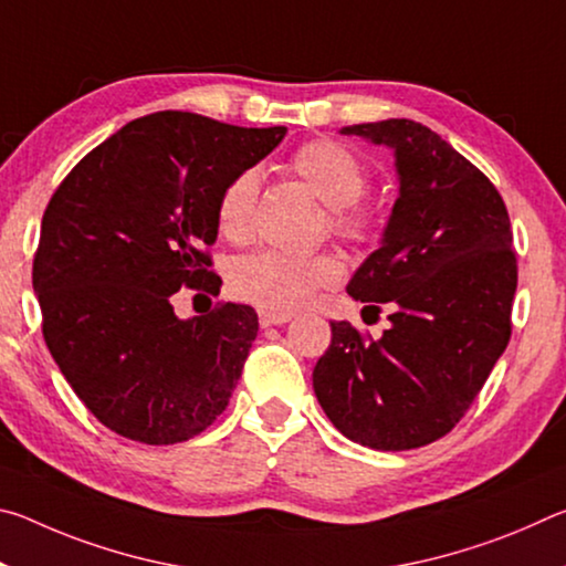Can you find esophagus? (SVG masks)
I'll return each mask as SVG.
<instances>
[{"instance_id": "obj_1", "label": "esophagus", "mask_w": 566, "mask_h": 566, "mask_svg": "<svg viewBox=\"0 0 566 566\" xmlns=\"http://www.w3.org/2000/svg\"><path fill=\"white\" fill-rule=\"evenodd\" d=\"M290 322V314H272V312H260V324L262 327H276V324Z\"/></svg>"}]
</instances>
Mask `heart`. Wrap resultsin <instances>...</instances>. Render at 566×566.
<instances>
[{
    "label": "heart",
    "instance_id": "b5f03b06",
    "mask_svg": "<svg viewBox=\"0 0 566 566\" xmlns=\"http://www.w3.org/2000/svg\"><path fill=\"white\" fill-rule=\"evenodd\" d=\"M286 169L300 177L327 205L329 232L349 244H371L381 232V212L364 202L371 169L364 157L334 139H312L292 151ZM260 175L244 169L227 181L217 202L219 234L242 242L252 234ZM342 264L334 254L294 256L274 249L247 254L234 264L232 292L262 312L292 314L312 302L319 290L337 284Z\"/></svg>",
    "mask_w": 566,
    "mask_h": 566
}]
</instances>
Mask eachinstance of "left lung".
<instances>
[{"mask_svg":"<svg viewBox=\"0 0 566 566\" xmlns=\"http://www.w3.org/2000/svg\"><path fill=\"white\" fill-rule=\"evenodd\" d=\"M342 132L397 157L385 244L347 286L377 317L389 310L391 327L375 339L332 322L314 391L352 442L401 452L452 432L510 344L512 224L490 177L424 124L385 119Z\"/></svg>","mask_w":566,"mask_h":566,"instance_id":"left-lung-1","label":"left lung"}]
</instances>
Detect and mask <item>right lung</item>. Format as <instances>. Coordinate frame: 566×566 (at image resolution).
I'll return each instance as SVG.
<instances>
[{"label": "right lung", "mask_w": 566, "mask_h": 566, "mask_svg": "<svg viewBox=\"0 0 566 566\" xmlns=\"http://www.w3.org/2000/svg\"><path fill=\"white\" fill-rule=\"evenodd\" d=\"M284 134L191 112L147 114L54 189L32 264L42 334L76 397L112 432L177 444L227 409L256 312L217 302L185 322L169 300L181 286L219 294V195Z\"/></svg>", "instance_id": "add662e5"}]
</instances>
